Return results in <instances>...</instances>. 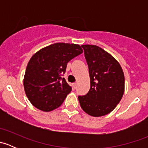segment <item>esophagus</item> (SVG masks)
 I'll use <instances>...</instances> for the list:
<instances>
[{
    "mask_svg": "<svg viewBox=\"0 0 148 148\" xmlns=\"http://www.w3.org/2000/svg\"><path fill=\"white\" fill-rule=\"evenodd\" d=\"M77 86V83H74L73 84V87H74V89H76Z\"/></svg>",
    "mask_w": 148,
    "mask_h": 148,
    "instance_id": "1",
    "label": "esophagus"
}]
</instances>
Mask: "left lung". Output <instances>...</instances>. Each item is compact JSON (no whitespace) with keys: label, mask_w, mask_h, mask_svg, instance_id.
Wrapping results in <instances>:
<instances>
[{"label":"left lung","mask_w":148,"mask_h":148,"mask_svg":"<svg viewBox=\"0 0 148 148\" xmlns=\"http://www.w3.org/2000/svg\"><path fill=\"white\" fill-rule=\"evenodd\" d=\"M89 66L90 89L79 96L82 109L89 115L101 117L111 112L125 92V76L119 62L95 45H82Z\"/></svg>","instance_id":"obj_1"}]
</instances>
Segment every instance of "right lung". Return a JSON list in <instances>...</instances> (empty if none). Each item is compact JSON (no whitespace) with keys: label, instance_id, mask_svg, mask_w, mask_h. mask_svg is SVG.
<instances>
[{"label":"right lung","instance_id":"obj_1","mask_svg":"<svg viewBox=\"0 0 148 148\" xmlns=\"http://www.w3.org/2000/svg\"><path fill=\"white\" fill-rule=\"evenodd\" d=\"M82 52L79 44L56 43L33 55L26 67L23 86L28 100L34 107L51 112L62 105L71 91L62 76L67 63Z\"/></svg>","mask_w":148,"mask_h":148}]
</instances>
